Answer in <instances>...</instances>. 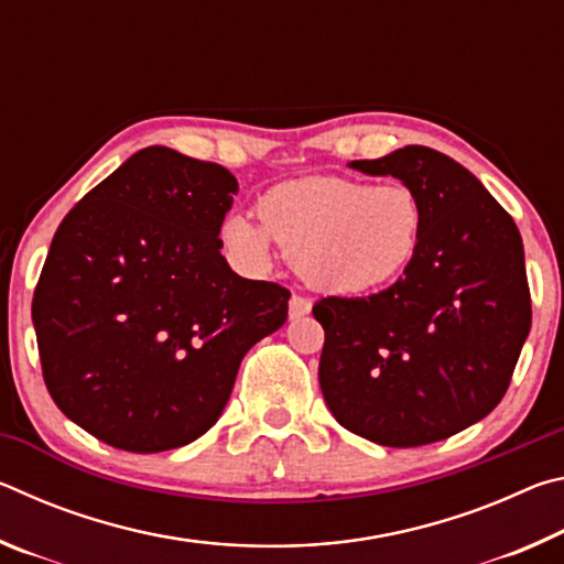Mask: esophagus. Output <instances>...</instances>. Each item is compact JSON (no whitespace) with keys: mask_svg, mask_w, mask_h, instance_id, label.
Here are the masks:
<instances>
[{"mask_svg":"<svg viewBox=\"0 0 564 564\" xmlns=\"http://www.w3.org/2000/svg\"><path fill=\"white\" fill-rule=\"evenodd\" d=\"M311 299H305V295L293 293L291 301H289V316L291 318H301V316H308L311 313Z\"/></svg>","mask_w":564,"mask_h":564,"instance_id":"1","label":"esophagus"}]
</instances>
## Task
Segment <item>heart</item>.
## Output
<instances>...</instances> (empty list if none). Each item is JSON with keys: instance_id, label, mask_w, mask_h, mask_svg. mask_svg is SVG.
I'll return each mask as SVG.
<instances>
[{"instance_id": "heart-1", "label": "heart", "mask_w": 564, "mask_h": 564, "mask_svg": "<svg viewBox=\"0 0 564 564\" xmlns=\"http://www.w3.org/2000/svg\"><path fill=\"white\" fill-rule=\"evenodd\" d=\"M256 214L261 224L231 214L218 228L238 263L265 269L275 243L313 289L338 295L376 293L403 279L425 234V204L405 181L293 178L265 191Z\"/></svg>"}]
</instances>
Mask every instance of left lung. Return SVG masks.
Here are the masks:
<instances>
[{"label": "left lung", "instance_id": "8db88e82", "mask_svg": "<svg viewBox=\"0 0 564 564\" xmlns=\"http://www.w3.org/2000/svg\"><path fill=\"white\" fill-rule=\"evenodd\" d=\"M348 166L413 186L425 234L415 263L386 291L313 305L326 330L323 398L370 443L445 441L500 403L530 333L520 231L470 171L435 149L405 147Z\"/></svg>", "mask_w": 564, "mask_h": 564}]
</instances>
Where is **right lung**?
Wrapping results in <instances>:
<instances>
[{
  "label": "right lung",
  "mask_w": 564,
  "mask_h": 564,
  "mask_svg": "<svg viewBox=\"0 0 564 564\" xmlns=\"http://www.w3.org/2000/svg\"><path fill=\"white\" fill-rule=\"evenodd\" d=\"M231 171L141 149L52 238L32 321L56 408L101 443L161 453L221 417L238 366L279 330L291 293L221 256Z\"/></svg>",
  "instance_id": "right-lung-1"
}]
</instances>
